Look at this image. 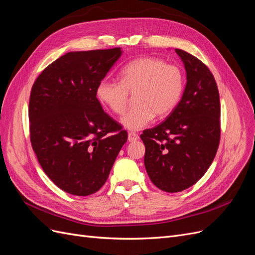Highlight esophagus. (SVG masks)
Segmentation results:
<instances>
[{"mask_svg":"<svg viewBox=\"0 0 255 255\" xmlns=\"http://www.w3.org/2000/svg\"><path fill=\"white\" fill-rule=\"evenodd\" d=\"M138 138H139V136H138L136 133L129 132V133L128 134V140L129 142H133V141L138 140Z\"/></svg>","mask_w":255,"mask_h":255,"instance_id":"1","label":"esophagus"}]
</instances>
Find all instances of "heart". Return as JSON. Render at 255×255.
Returning <instances> with one entry per match:
<instances>
[{"label": "heart", "mask_w": 255, "mask_h": 255, "mask_svg": "<svg viewBox=\"0 0 255 255\" xmlns=\"http://www.w3.org/2000/svg\"><path fill=\"white\" fill-rule=\"evenodd\" d=\"M135 90L137 105L121 119L122 125L132 130L145 128L155 115L163 117L173 111L184 90L183 72L163 59L137 58L121 69L120 82L103 79L96 92L100 102L114 114L122 115L128 105V91Z\"/></svg>", "instance_id": "heart-1"}]
</instances>
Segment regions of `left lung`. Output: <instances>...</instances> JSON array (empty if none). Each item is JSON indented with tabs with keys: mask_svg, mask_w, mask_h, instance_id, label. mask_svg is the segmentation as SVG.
<instances>
[{
	"mask_svg": "<svg viewBox=\"0 0 255 255\" xmlns=\"http://www.w3.org/2000/svg\"><path fill=\"white\" fill-rule=\"evenodd\" d=\"M186 70L181 101L167 119L140 135L152 183L167 192L196 184L213 163L220 141V99L214 75L201 60L180 49Z\"/></svg>",
	"mask_w": 255,
	"mask_h": 255,
	"instance_id": "obj_1",
	"label": "left lung"
}]
</instances>
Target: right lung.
<instances>
[{"mask_svg": "<svg viewBox=\"0 0 255 255\" xmlns=\"http://www.w3.org/2000/svg\"><path fill=\"white\" fill-rule=\"evenodd\" d=\"M121 54L120 48L69 52L45 68L32 87L30 143L44 173L68 194L85 197L101 188L128 140L96 92Z\"/></svg>", "mask_w": 255, "mask_h": 255, "instance_id": "right-lung-1", "label": "right lung"}]
</instances>
